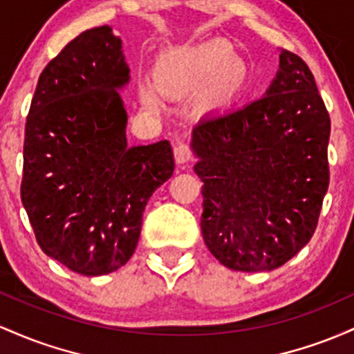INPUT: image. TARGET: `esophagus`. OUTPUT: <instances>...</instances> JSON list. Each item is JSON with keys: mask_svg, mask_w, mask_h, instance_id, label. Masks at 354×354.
I'll list each match as a JSON object with an SVG mask.
<instances>
[{"mask_svg": "<svg viewBox=\"0 0 354 354\" xmlns=\"http://www.w3.org/2000/svg\"><path fill=\"white\" fill-rule=\"evenodd\" d=\"M174 156H176L177 164H189V162L194 158V152L189 144H182V142H178L176 149H174Z\"/></svg>", "mask_w": 354, "mask_h": 354, "instance_id": "esophagus-1", "label": "esophagus"}]
</instances>
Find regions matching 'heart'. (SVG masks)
Instances as JSON below:
<instances>
[{"instance_id": "b5f03b06", "label": "heart", "mask_w": 354, "mask_h": 354, "mask_svg": "<svg viewBox=\"0 0 354 354\" xmlns=\"http://www.w3.org/2000/svg\"><path fill=\"white\" fill-rule=\"evenodd\" d=\"M245 77L242 62L236 58L230 46L221 41L178 48L169 53L157 71L158 88L165 95H180L201 88L214 80V97L229 100L241 88ZM142 98L149 106L158 105V95L153 85H140Z\"/></svg>"}]
</instances>
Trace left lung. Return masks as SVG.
I'll return each instance as SVG.
<instances>
[{
  "instance_id": "left-lung-1",
  "label": "left lung",
  "mask_w": 354,
  "mask_h": 354,
  "mask_svg": "<svg viewBox=\"0 0 354 354\" xmlns=\"http://www.w3.org/2000/svg\"><path fill=\"white\" fill-rule=\"evenodd\" d=\"M329 132L311 70L288 50L264 97L194 127L201 229L221 264L271 271L308 244L329 185Z\"/></svg>"
}]
</instances>
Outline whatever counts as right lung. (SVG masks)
Here are the masks:
<instances>
[{"instance_id":"obj_1","label":"right lung","mask_w":354,"mask_h":354,"mask_svg":"<svg viewBox=\"0 0 354 354\" xmlns=\"http://www.w3.org/2000/svg\"><path fill=\"white\" fill-rule=\"evenodd\" d=\"M129 73L112 28L83 31L41 71L26 117L21 202L41 251L83 276L127 264L176 167L169 140L127 145Z\"/></svg>"}]
</instances>
